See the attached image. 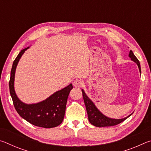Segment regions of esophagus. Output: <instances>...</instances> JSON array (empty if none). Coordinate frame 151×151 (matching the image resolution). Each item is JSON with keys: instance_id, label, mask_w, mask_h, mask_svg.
I'll use <instances>...</instances> for the list:
<instances>
[{"instance_id": "1", "label": "esophagus", "mask_w": 151, "mask_h": 151, "mask_svg": "<svg viewBox=\"0 0 151 151\" xmlns=\"http://www.w3.org/2000/svg\"><path fill=\"white\" fill-rule=\"evenodd\" d=\"M83 85V82L79 79H76L73 82V86L76 88H81Z\"/></svg>"}]
</instances>
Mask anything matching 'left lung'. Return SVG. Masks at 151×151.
Instances as JSON below:
<instances>
[{"instance_id":"obj_1","label":"left lung","mask_w":151,"mask_h":151,"mask_svg":"<svg viewBox=\"0 0 151 151\" xmlns=\"http://www.w3.org/2000/svg\"><path fill=\"white\" fill-rule=\"evenodd\" d=\"M129 57L131 58V59L133 61V62H134L138 65L139 72L141 73L139 61L137 59V58L135 57L134 53L132 52V50H130ZM82 93H83L84 102H85L86 112H87L88 121L92 124L94 125V126L97 127L114 126V125L118 124L119 123H121L122 121H124L125 119L129 118V117L132 114H131L130 115L127 116V117H125V118L123 119H116L109 118V117L103 114L98 109L96 108L95 104H94L93 102L89 99V97L86 95L85 91H84L83 89H82Z\"/></svg>"}]
</instances>
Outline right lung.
Returning a JSON list of instances; mask_svg holds the SVG:
<instances>
[{"label": "right lung", "mask_w": 151, "mask_h": 151, "mask_svg": "<svg viewBox=\"0 0 151 151\" xmlns=\"http://www.w3.org/2000/svg\"><path fill=\"white\" fill-rule=\"evenodd\" d=\"M28 48L29 47L20 51L12 64L9 89L14 108L22 119L35 126L46 129L56 127L62 123L64 119L66 102L73 88V85L70 84L39 103L27 104L20 101L14 91L15 71L20 58Z\"/></svg>", "instance_id": "add662e5"}]
</instances>
